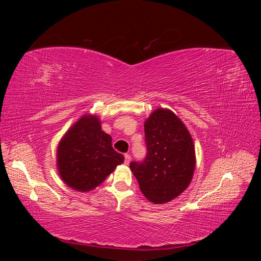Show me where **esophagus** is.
Wrapping results in <instances>:
<instances>
[{
	"instance_id": "34e87169",
	"label": "esophagus",
	"mask_w": 261,
	"mask_h": 261,
	"mask_svg": "<svg viewBox=\"0 0 261 261\" xmlns=\"http://www.w3.org/2000/svg\"><path fill=\"white\" fill-rule=\"evenodd\" d=\"M130 159H132L130 154L129 153H126L125 154V164H128L130 162Z\"/></svg>"
}]
</instances>
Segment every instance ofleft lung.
Here are the masks:
<instances>
[{
    "label": "left lung",
    "mask_w": 261,
    "mask_h": 261,
    "mask_svg": "<svg viewBox=\"0 0 261 261\" xmlns=\"http://www.w3.org/2000/svg\"><path fill=\"white\" fill-rule=\"evenodd\" d=\"M145 141L146 158L133 161L129 168L149 201H171L192 181L196 165L193 138L174 113L156 109L145 122Z\"/></svg>",
    "instance_id": "1"
}]
</instances>
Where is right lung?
<instances>
[{
  "label": "right lung",
  "instance_id": "1",
  "mask_svg": "<svg viewBox=\"0 0 261 261\" xmlns=\"http://www.w3.org/2000/svg\"><path fill=\"white\" fill-rule=\"evenodd\" d=\"M57 158L61 178L78 192L92 191L124 162L98 116L90 114L83 115L63 136Z\"/></svg>",
  "mask_w": 261,
  "mask_h": 261
}]
</instances>
